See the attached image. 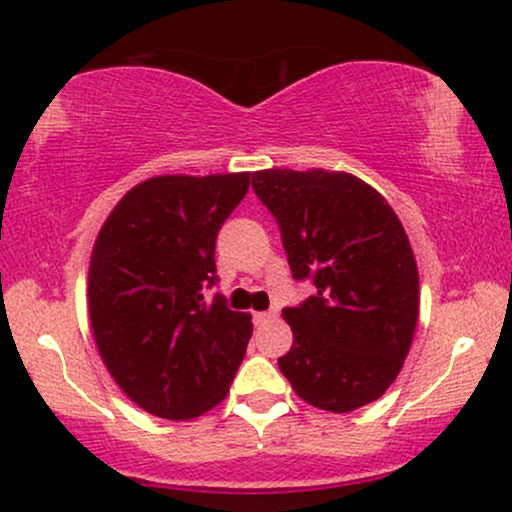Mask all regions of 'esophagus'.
<instances>
[{
    "label": "esophagus",
    "mask_w": 512,
    "mask_h": 512,
    "mask_svg": "<svg viewBox=\"0 0 512 512\" xmlns=\"http://www.w3.org/2000/svg\"><path fill=\"white\" fill-rule=\"evenodd\" d=\"M276 320L274 310H264V313H255V325H269Z\"/></svg>",
    "instance_id": "34e87169"
}]
</instances>
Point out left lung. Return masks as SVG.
I'll return each instance as SVG.
<instances>
[{"label":"left lung","mask_w":512,"mask_h":512,"mask_svg":"<svg viewBox=\"0 0 512 512\" xmlns=\"http://www.w3.org/2000/svg\"><path fill=\"white\" fill-rule=\"evenodd\" d=\"M252 190L279 221L293 276L315 284L281 313L293 332L281 373L317 409L366 407L395 383L419 322V269L402 221L344 170H257Z\"/></svg>","instance_id":"1"}]
</instances>
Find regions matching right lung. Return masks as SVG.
<instances>
[{
    "instance_id": "right-lung-1",
    "label": "right lung",
    "mask_w": 512,
    "mask_h": 512,
    "mask_svg": "<svg viewBox=\"0 0 512 512\" xmlns=\"http://www.w3.org/2000/svg\"><path fill=\"white\" fill-rule=\"evenodd\" d=\"M250 173L154 175L127 192L98 231L88 264V317L120 390L158 419L190 421L223 402L252 334L221 296L216 233Z\"/></svg>"
}]
</instances>
